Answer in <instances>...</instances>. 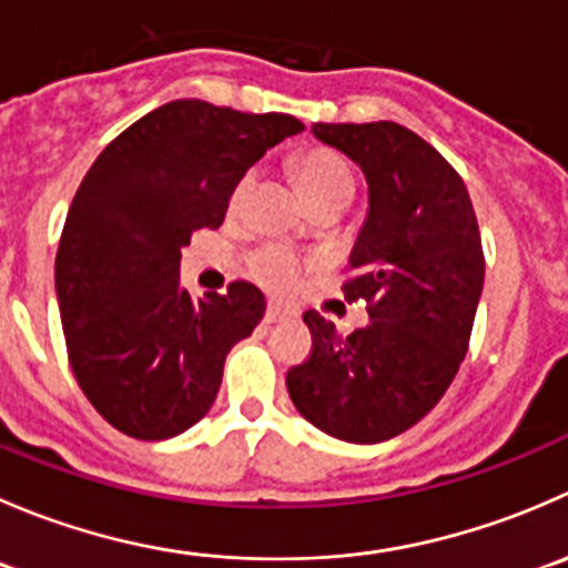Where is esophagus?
<instances>
[{
  "mask_svg": "<svg viewBox=\"0 0 568 568\" xmlns=\"http://www.w3.org/2000/svg\"><path fill=\"white\" fill-rule=\"evenodd\" d=\"M285 318H291V313L285 311V307H280V305L266 307V324H277V321H285Z\"/></svg>",
  "mask_w": 568,
  "mask_h": 568,
  "instance_id": "obj_1",
  "label": "esophagus"
}]
</instances>
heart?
Listing matches in <instances>:
<instances>
[{"mask_svg": "<svg viewBox=\"0 0 568 568\" xmlns=\"http://www.w3.org/2000/svg\"><path fill=\"white\" fill-rule=\"evenodd\" d=\"M294 178L296 186H300V192L305 194L311 205L316 200L335 197V194H354L352 170H348V164L337 153L326 151V148H313V151L302 153L294 162ZM252 186H255V173L242 175V181L236 183L231 194V209H242ZM250 268L257 283L266 285L268 291L285 294V291H291L300 283L302 261L291 250L263 247L252 255Z\"/></svg>", "mask_w": 568, "mask_h": 568, "instance_id": "b5f03b06", "label": "heart"}]
</instances>
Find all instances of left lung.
Returning a JSON list of instances; mask_svg holds the SVG:
<instances>
[{"instance_id":"8db88e82","label":"left lung","mask_w":568,"mask_h":568,"mask_svg":"<svg viewBox=\"0 0 568 568\" xmlns=\"http://www.w3.org/2000/svg\"><path fill=\"white\" fill-rule=\"evenodd\" d=\"M324 145L368 181V214L343 285L368 324L343 337L307 311L313 354L285 385L300 415L329 437L376 445L428 415L454 382L484 291V250L464 181L404 125L313 123Z\"/></svg>"}]
</instances>
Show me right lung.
Listing matches in <instances>:
<instances>
[{
  "label": "right lung",
  "mask_w": 568,
  "mask_h": 568,
  "mask_svg": "<svg viewBox=\"0 0 568 568\" xmlns=\"http://www.w3.org/2000/svg\"><path fill=\"white\" fill-rule=\"evenodd\" d=\"M305 125L181 99L112 140L84 175L54 261L73 376L106 423L156 443L214 406L225 357L252 335L266 300L252 283L192 300L181 250L220 227L252 164Z\"/></svg>",
  "instance_id": "obj_1"
}]
</instances>
